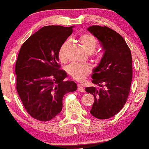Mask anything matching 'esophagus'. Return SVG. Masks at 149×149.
Instances as JSON below:
<instances>
[{"label":"esophagus","mask_w":149,"mask_h":149,"mask_svg":"<svg viewBox=\"0 0 149 149\" xmlns=\"http://www.w3.org/2000/svg\"><path fill=\"white\" fill-rule=\"evenodd\" d=\"M78 92H85V89L83 88V87L81 85H78Z\"/></svg>","instance_id":"obj_1"}]
</instances>
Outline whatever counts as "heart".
Segmentation results:
<instances>
[{"label":"heart","instance_id":"b5f03b06","mask_svg":"<svg viewBox=\"0 0 149 149\" xmlns=\"http://www.w3.org/2000/svg\"><path fill=\"white\" fill-rule=\"evenodd\" d=\"M78 41L81 44L84 49L87 53H91L96 50L97 46V41L92 35L89 33H82L78 38ZM69 43L64 42L60 46L58 50V58L60 62H65L67 61V49ZM66 71L68 74L73 79L77 81H82L87 78L92 71V68L89 64H77L73 63L66 67Z\"/></svg>","mask_w":149,"mask_h":149}]
</instances>
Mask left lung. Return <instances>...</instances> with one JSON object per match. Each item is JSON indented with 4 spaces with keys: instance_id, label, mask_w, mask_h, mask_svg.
Listing matches in <instances>:
<instances>
[{
    "instance_id": "8db88e82",
    "label": "left lung",
    "mask_w": 149,
    "mask_h": 149,
    "mask_svg": "<svg viewBox=\"0 0 149 149\" xmlns=\"http://www.w3.org/2000/svg\"><path fill=\"white\" fill-rule=\"evenodd\" d=\"M87 30L99 40L104 51L92 75V82L98 87L85 89L94 97L90 113L97 119H109L123 108L128 97L132 78L131 52L124 39L108 27L92 26Z\"/></svg>"
}]
</instances>
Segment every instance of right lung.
<instances>
[{
  "label": "right lung",
  "instance_id": "1",
  "mask_svg": "<svg viewBox=\"0 0 149 149\" xmlns=\"http://www.w3.org/2000/svg\"><path fill=\"white\" fill-rule=\"evenodd\" d=\"M73 26H44L21 46L15 65L17 91L27 112L34 119L48 121L62 111V99L77 84L65 81L60 69L58 50L71 35Z\"/></svg>",
  "mask_w": 149,
  "mask_h": 149
}]
</instances>
